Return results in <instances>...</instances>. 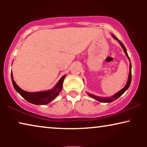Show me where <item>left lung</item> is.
Wrapping results in <instances>:
<instances>
[{"label":"left lung","mask_w":147,"mask_h":147,"mask_svg":"<svg viewBox=\"0 0 147 147\" xmlns=\"http://www.w3.org/2000/svg\"><path fill=\"white\" fill-rule=\"evenodd\" d=\"M112 37L114 38V39L117 40V41H118V43H120V45H121V47H122V49H123L124 50V52L126 54V56L127 57L128 59L130 61V67H129V69H130V71H129V74H128V81L127 82H126V86H124V87L122 88V89L121 90H120L119 92H118L117 93H116L114 95L110 96V97H108V98H104V97H99V96H95L94 95V94H90V93H88V95L90 96V97L94 98V99H95L96 100H98V102H104V103H106V102H108V103H110V102H113L114 101V100L118 99V98L120 97V96L122 95L124 92H125L126 90H127L128 89V88H129V86L130 85V83H131V78H132V75H131V68H132V65H131V63H130V58L129 57H128V55L127 53V51H126V49L125 47H124V45L122 44V43L121 41H120L119 40H118V39L117 37H116L115 36H114V35H112Z\"/></svg>","instance_id":"1"}]
</instances>
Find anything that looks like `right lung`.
<instances>
[{"label":"right lung","instance_id":"obj_1","mask_svg":"<svg viewBox=\"0 0 147 147\" xmlns=\"http://www.w3.org/2000/svg\"><path fill=\"white\" fill-rule=\"evenodd\" d=\"M65 78V75L60 78L59 82L56 84V85L49 90L42 92H26L25 90H22L13 80V76L11 72V79L13 85L15 88L16 91L25 99L27 102L30 103L35 104V105H45V104H49V102L55 99L57 96L59 95L60 92L62 90L63 87V82Z\"/></svg>","mask_w":147,"mask_h":147}]
</instances>
